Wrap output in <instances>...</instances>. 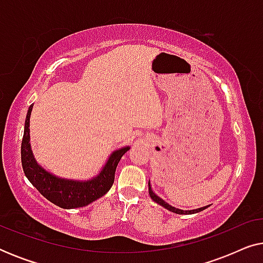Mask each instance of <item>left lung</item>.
Here are the masks:
<instances>
[{
    "mask_svg": "<svg viewBox=\"0 0 263 263\" xmlns=\"http://www.w3.org/2000/svg\"><path fill=\"white\" fill-rule=\"evenodd\" d=\"M148 190H149V196H151V199H152L153 201H156L157 203L161 204V206H164L165 208H166V210L174 212V213H177V214H193V213H197V212H201V211L206 210V208L208 207V206H207V207H201V208H197V210H193V211H182V210H178V208H175V207L170 206V204L165 202L164 200H161L160 197H158V196L156 195V194H154V193L152 192V189H151V184H148Z\"/></svg>",
    "mask_w": 263,
    "mask_h": 263,
    "instance_id": "8db88e82",
    "label": "left lung"
}]
</instances>
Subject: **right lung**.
<instances>
[{
    "mask_svg": "<svg viewBox=\"0 0 263 263\" xmlns=\"http://www.w3.org/2000/svg\"><path fill=\"white\" fill-rule=\"evenodd\" d=\"M32 107L33 105L28 107L26 121H25L24 138L21 142V164H23L24 172L28 181L50 202L61 208H66V210L87 206L93 201L105 195L114 184L117 165L123 154L129 149V147L115 151L98 177L93 178L91 181L75 182L57 178L56 176H52L39 166L32 156L30 147V128H28Z\"/></svg>",
    "mask_w": 263,
    "mask_h": 263,
    "instance_id": "right-lung-1",
    "label": "right lung"
}]
</instances>
